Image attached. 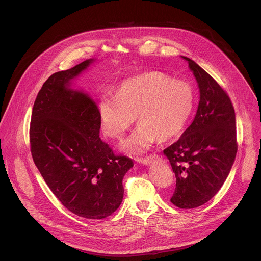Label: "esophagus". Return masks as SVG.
Instances as JSON below:
<instances>
[{
	"mask_svg": "<svg viewBox=\"0 0 261 261\" xmlns=\"http://www.w3.org/2000/svg\"><path fill=\"white\" fill-rule=\"evenodd\" d=\"M156 158H157V155H156V154H152V155L147 156V157H145V158H140V159H138V162L141 163V164H143V165H148L153 160H155Z\"/></svg>",
	"mask_w": 261,
	"mask_h": 261,
	"instance_id": "esophagus-1",
	"label": "esophagus"
}]
</instances>
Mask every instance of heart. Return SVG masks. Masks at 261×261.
<instances>
[{
    "mask_svg": "<svg viewBox=\"0 0 261 261\" xmlns=\"http://www.w3.org/2000/svg\"><path fill=\"white\" fill-rule=\"evenodd\" d=\"M195 104L192 87L160 72H148L121 83L116 96L104 95L99 103L103 132L121 140L137 116L136 130L124 142L131 154L146 152L158 139L178 135L187 125Z\"/></svg>",
    "mask_w": 261,
    "mask_h": 261,
    "instance_id": "heart-1",
    "label": "heart"
}]
</instances>
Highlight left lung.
<instances>
[{"instance_id": "1", "label": "left lung", "mask_w": 261, "mask_h": 261, "mask_svg": "<svg viewBox=\"0 0 261 261\" xmlns=\"http://www.w3.org/2000/svg\"><path fill=\"white\" fill-rule=\"evenodd\" d=\"M181 58L194 74L200 100L192 124L163 153L176 177L170 201L194 208L212 199L230 172L238 152L236 114L229 96L210 74Z\"/></svg>"}]
</instances>
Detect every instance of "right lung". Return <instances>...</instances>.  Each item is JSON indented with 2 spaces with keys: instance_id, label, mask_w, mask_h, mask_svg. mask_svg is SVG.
Listing matches in <instances>:
<instances>
[{
  "instance_id": "right-lung-1",
  "label": "right lung",
  "mask_w": 261,
  "mask_h": 261,
  "mask_svg": "<svg viewBox=\"0 0 261 261\" xmlns=\"http://www.w3.org/2000/svg\"><path fill=\"white\" fill-rule=\"evenodd\" d=\"M93 62L56 72L43 84L33 106L30 144L35 165L62 204L80 217L99 220L122 203L123 178L133 161L115 155L101 140L95 101L70 88Z\"/></svg>"
}]
</instances>
